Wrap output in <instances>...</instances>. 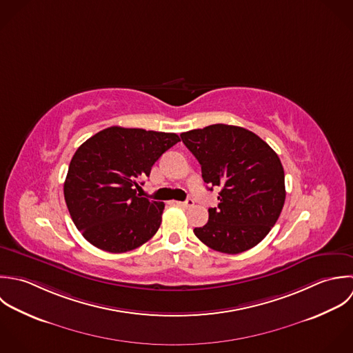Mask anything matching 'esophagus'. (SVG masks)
<instances>
[{
    "label": "esophagus",
    "instance_id": "esophagus-1",
    "mask_svg": "<svg viewBox=\"0 0 353 353\" xmlns=\"http://www.w3.org/2000/svg\"><path fill=\"white\" fill-rule=\"evenodd\" d=\"M178 205L181 207H185V208H189V207H193L194 205V201L192 199H188L186 201H176Z\"/></svg>",
    "mask_w": 353,
    "mask_h": 353
}]
</instances>
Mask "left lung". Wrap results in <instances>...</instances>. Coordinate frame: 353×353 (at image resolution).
<instances>
[{
    "instance_id": "8db88e82",
    "label": "left lung",
    "mask_w": 353,
    "mask_h": 353,
    "mask_svg": "<svg viewBox=\"0 0 353 353\" xmlns=\"http://www.w3.org/2000/svg\"><path fill=\"white\" fill-rule=\"evenodd\" d=\"M201 165L205 183L222 188L216 208L196 236L214 250L235 254L256 246L285 204V172L278 154L254 132L212 124L181 134Z\"/></svg>"
}]
</instances>
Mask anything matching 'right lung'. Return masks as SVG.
Listing matches in <instances>:
<instances>
[{
	"label": "right lung",
	"instance_id": "1",
	"mask_svg": "<svg viewBox=\"0 0 353 353\" xmlns=\"http://www.w3.org/2000/svg\"><path fill=\"white\" fill-rule=\"evenodd\" d=\"M179 141L174 132L114 125L78 148L64 199L72 222L92 245L123 253L156 234L164 203L139 197L137 189L159 157Z\"/></svg>",
	"mask_w": 353,
	"mask_h": 353
}]
</instances>
